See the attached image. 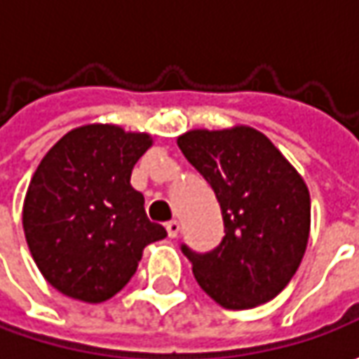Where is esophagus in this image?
Here are the masks:
<instances>
[{
  "label": "esophagus",
  "mask_w": 359,
  "mask_h": 359,
  "mask_svg": "<svg viewBox=\"0 0 359 359\" xmlns=\"http://www.w3.org/2000/svg\"><path fill=\"white\" fill-rule=\"evenodd\" d=\"M165 229H168V236H170V238H177V233H180L182 226H180V222H177V219H172V222H168V224H165Z\"/></svg>",
  "instance_id": "esophagus-1"
}]
</instances>
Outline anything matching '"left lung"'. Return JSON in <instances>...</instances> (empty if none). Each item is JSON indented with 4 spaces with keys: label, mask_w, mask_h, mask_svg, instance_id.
<instances>
[{
    "label": "left lung",
    "mask_w": 359,
    "mask_h": 359,
    "mask_svg": "<svg viewBox=\"0 0 359 359\" xmlns=\"http://www.w3.org/2000/svg\"><path fill=\"white\" fill-rule=\"evenodd\" d=\"M186 159L212 186L224 240L182 252L208 296L228 310H250L294 278L310 238V191L294 165L254 128L191 130L177 137Z\"/></svg>",
    "instance_id": "obj_1"
}]
</instances>
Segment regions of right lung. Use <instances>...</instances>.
<instances>
[{
	"instance_id": "1",
	"label": "right lung",
	"mask_w": 359,
	"mask_h": 359,
	"mask_svg": "<svg viewBox=\"0 0 359 359\" xmlns=\"http://www.w3.org/2000/svg\"><path fill=\"white\" fill-rule=\"evenodd\" d=\"M147 133L91 123L65 133L37 165L23 201V231L39 271L57 292L100 304L130 282L144 248L163 240L147 219L131 170Z\"/></svg>"
}]
</instances>
